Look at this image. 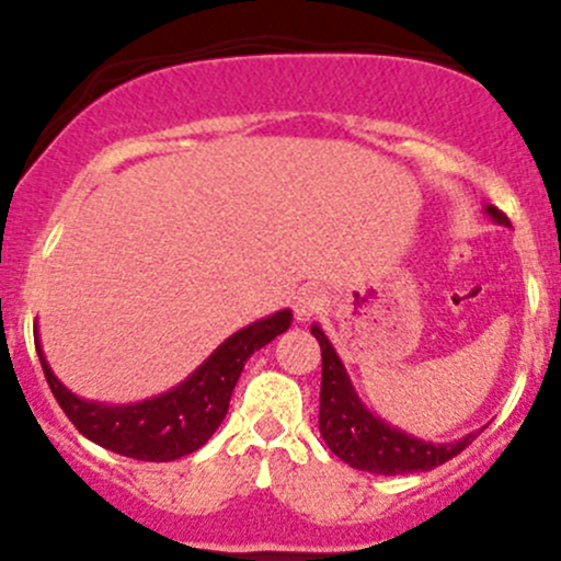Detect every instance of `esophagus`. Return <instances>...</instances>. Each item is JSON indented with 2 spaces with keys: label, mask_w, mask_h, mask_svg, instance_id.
Returning <instances> with one entry per match:
<instances>
[{
  "label": "esophagus",
  "mask_w": 561,
  "mask_h": 561,
  "mask_svg": "<svg viewBox=\"0 0 561 561\" xmlns=\"http://www.w3.org/2000/svg\"><path fill=\"white\" fill-rule=\"evenodd\" d=\"M293 307H296L298 320H312V317L320 314L322 307H325V296H322V290H317V287H301V290L296 293Z\"/></svg>",
  "instance_id": "1"
}]
</instances>
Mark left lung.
<instances>
[{
	"label": "left lung",
	"instance_id": "left-lung-1",
	"mask_svg": "<svg viewBox=\"0 0 561 561\" xmlns=\"http://www.w3.org/2000/svg\"><path fill=\"white\" fill-rule=\"evenodd\" d=\"M483 211L496 225L511 228V219L496 206H483ZM312 336L322 353V386H320V434L331 454L344 463L375 474H410L428 472L439 463L461 454L483 428L456 439V443H432V439L412 437L401 428L390 426L380 415L360 401L358 390L350 380L342 358L333 350L331 339L320 325H312Z\"/></svg>",
	"mask_w": 561,
	"mask_h": 561
}]
</instances>
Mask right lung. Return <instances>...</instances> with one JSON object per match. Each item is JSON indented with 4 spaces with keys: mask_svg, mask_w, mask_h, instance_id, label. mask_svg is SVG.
Wrapping results in <instances>:
<instances>
[{
    "mask_svg": "<svg viewBox=\"0 0 561 561\" xmlns=\"http://www.w3.org/2000/svg\"><path fill=\"white\" fill-rule=\"evenodd\" d=\"M293 322L290 309L263 317L225 339L186 380L160 396L133 404H105L72 393L50 369L35 333V347L45 380L78 432L100 448L138 461H175L195 454L211 439L228 415L230 396L254 350L285 333Z\"/></svg>",
    "mask_w": 561,
    "mask_h": 561,
    "instance_id": "add662e5",
    "label": "right lung"
}]
</instances>
